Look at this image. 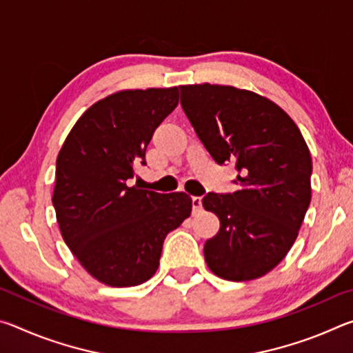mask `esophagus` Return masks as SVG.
I'll list each match as a JSON object with an SVG mask.
<instances>
[{
    "instance_id": "obj_1",
    "label": "esophagus",
    "mask_w": 353,
    "mask_h": 353,
    "mask_svg": "<svg viewBox=\"0 0 353 353\" xmlns=\"http://www.w3.org/2000/svg\"><path fill=\"white\" fill-rule=\"evenodd\" d=\"M191 204H193V214H199L202 212V199L198 196L191 199Z\"/></svg>"
}]
</instances>
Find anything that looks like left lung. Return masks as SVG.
<instances>
[{
    "mask_svg": "<svg viewBox=\"0 0 353 353\" xmlns=\"http://www.w3.org/2000/svg\"><path fill=\"white\" fill-rule=\"evenodd\" d=\"M181 104L214 162H235V193H208L219 232L205 241L210 271L248 282L272 271L299 235L312 201V155L282 107L244 88L181 85Z\"/></svg>",
    "mask_w": 353,
    "mask_h": 353,
    "instance_id": "8db88e82",
    "label": "left lung"
}]
</instances>
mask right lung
<instances>
[{
    "instance_id": "1",
    "label": "right lung",
    "mask_w": 353,
    "mask_h": 353,
    "mask_svg": "<svg viewBox=\"0 0 353 353\" xmlns=\"http://www.w3.org/2000/svg\"><path fill=\"white\" fill-rule=\"evenodd\" d=\"M179 104V87L119 90L82 113L59 151L52 205L63 241L92 277L135 286L159 268L166 235L191 213L187 193L129 187L134 166Z\"/></svg>"
}]
</instances>
